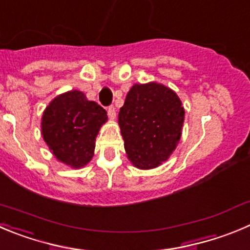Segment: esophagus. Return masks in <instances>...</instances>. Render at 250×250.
<instances>
[{
    "label": "esophagus",
    "mask_w": 250,
    "mask_h": 250,
    "mask_svg": "<svg viewBox=\"0 0 250 250\" xmlns=\"http://www.w3.org/2000/svg\"><path fill=\"white\" fill-rule=\"evenodd\" d=\"M108 116L109 118L111 119V120H114V119H115V116H116V110H115V108H114V105H110V106H108Z\"/></svg>",
    "instance_id": "1"
}]
</instances>
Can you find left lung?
I'll return each instance as SVG.
<instances>
[{"label": "left lung", "mask_w": 250, "mask_h": 250, "mask_svg": "<svg viewBox=\"0 0 250 250\" xmlns=\"http://www.w3.org/2000/svg\"><path fill=\"white\" fill-rule=\"evenodd\" d=\"M184 108L177 94L158 83L135 84L119 111V125L129 159L151 169L172 154L182 135Z\"/></svg>", "instance_id": "obj_1"}]
</instances>
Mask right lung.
I'll return each instance as SVG.
<instances>
[{
	"label": "right lung",
	"instance_id": "add662e5",
	"mask_svg": "<svg viewBox=\"0 0 250 250\" xmlns=\"http://www.w3.org/2000/svg\"><path fill=\"white\" fill-rule=\"evenodd\" d=\"M106 119V111L96 102L87 101L82 92H67L45 109L42 137L59 161L81 168L93 157L96 137Z\"/></svg>",
	"mask_w": 250,
	"mask_h": 250
}]
</instances>
